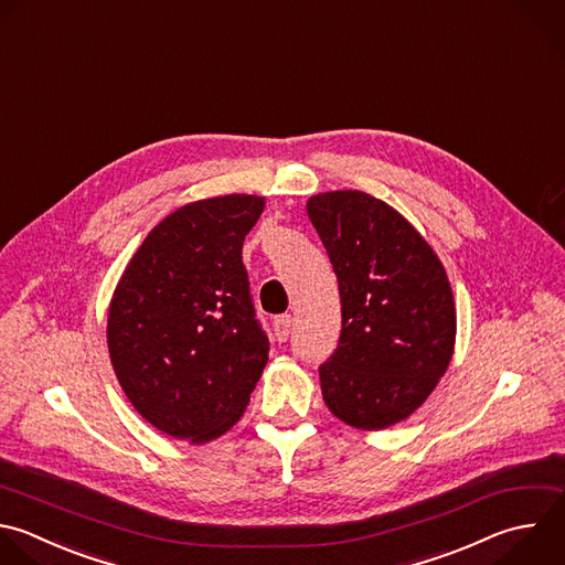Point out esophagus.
I'll list each match as a JSON object with an SVG mask.
<instances>
[{"mask_svg": "<svg viewBox=\"0 0 565 565\" xmlns=\"http://www.w3.org/2000/svg\"><path fill=\"white\" fill-rule=\"evenodd\" d=\"M291 316L289 313H285V316H278L276 320H274V335H276V340L278 342H285L287 338H289V333H291Z\"/></svg>", "mask_w": 565, "mask_h": 565, "instance_id": "1", "label": "esophagus"}]
</instances>
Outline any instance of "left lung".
Listing matches in <instances>:
<instances>
[{
	"mask_svg": "<svg viewBox=\"0 0 565 565\" xmlns=\"http://www.w3.org/2000/svg\"><path fill=\"white\" fill-rule=\"evenodd\" d=\"M307 214L342 305L338 349L318 369L324 404L353 428H388L450 364L457 316L446 269L397 210L360 190L316 194Z\"/></svg>",
	"mask_w": 565,
	"mask_h": 565,
	"instance_id": "8db88e82",
	"label": "left lung"
}]
</instances>
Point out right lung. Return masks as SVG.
Returning a JSON list of instances; mask_svg holds the SVG:
<instances>
[{"label":"right lung","instance_id":"1","mask_svg":"<svg viewBox=\"0 0 565 565\" xmlns=\"http://www.w3.org/2000/svg\"><path fill=\"white\" fill-rule=\"evenodd\" d=\"M263 210L254 194L188 203L146 236L117 282L108 311L117 380L170 437H221L263 375L269 340L243 265V241Z\"/></svg>","mask_w":565,"mask_h":565}]
</instances>
